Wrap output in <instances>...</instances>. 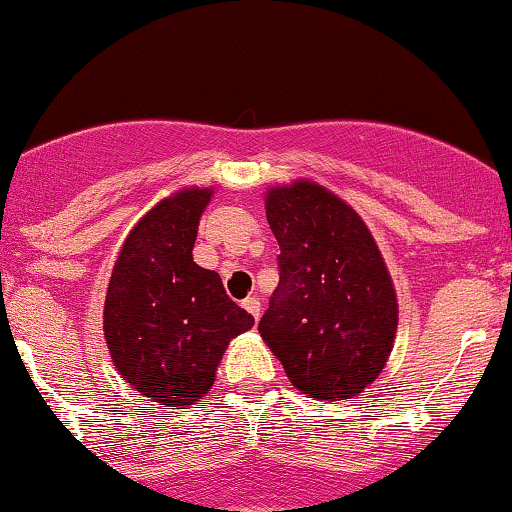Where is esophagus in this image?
<instances>
[{
	"instance_id": "esophagus-1",
	"label": "esophagus",
	"mask_w": 512,
	"mask_h": 512,
	"mask_svg": "<svg viewBox=\"0 0 512 512\" xmlns=\"http://www.w3.org/2000/svg\"><path fill=\"white\" fill-rule=\"evenodd\" d=\"M242 307H244V310H247L256 321H258V317H261V300H258V298H244V300H242Z\"/></svg>"
}]
</instances>
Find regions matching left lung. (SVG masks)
Returning <instances> with one entry per match:
<instances>
[{"label":"left lung","instance_id":"8db88e82","mask_svg":"<svg viewBox=\"0 0 512 512\" xmlns=\"http://www.w3.org/2000/svg\"><path fill=\"white\" fill-rule=\"evenodd\" d=\"M265 214L282 254L261 338L310 398L361 394L382 373L398 326L373 235L345 200L305 179L270 188Z\"/></svg>","mask_w":512,"mask_h":512}]
</instances>
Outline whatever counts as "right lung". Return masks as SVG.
Here are the masks:
<instances>
[{
    "label": "right lung",
    "instance_id": "right-lung-1",
    "mask_svg": "<svg viewBox=\"0 0 512 512\" xmlns=\"http://www.w3.org/2000/svg\"><path fill=\"white\" fill-rule=\"evenodd\" d=\"M212 193L184 188L146 212L125 237L104 300V338L116 370L165 408L205 396L228 342L254 326L221 277L193 261Z\"/></svg>",
    "mask_w": 512,
    "mask_h": 512
}]
</instances>
